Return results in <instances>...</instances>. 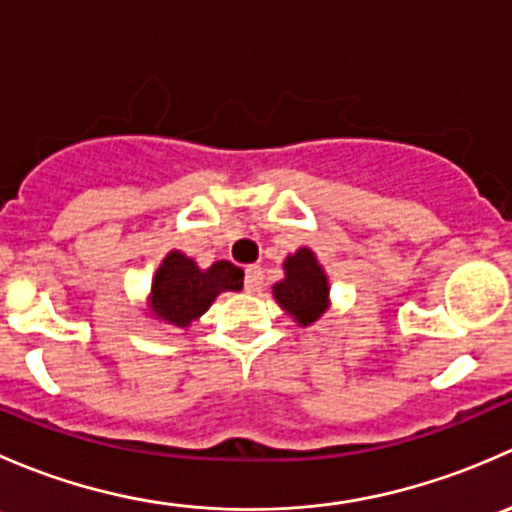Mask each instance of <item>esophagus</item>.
Returning <instances> with one entry per match:
<instances>
[{"instance_id": "34e87169", "label": "esophagus", "mask_w": 512, "mask_h": 512, "mask_svg": "<svg viewBox=\"0 0 512 512\" xmlns=\"http://www.w3.org/2000/svg\"><path fill=\"white\" fill-rule=\"evenodd\" d=\"M262 280H265V275H262V270L257 265H250L245 270V289L250 294H255V292H260L262 289Z\"/></svg>"}]
</instances>
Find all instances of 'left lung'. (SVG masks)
<instances>
[{
  "label": "left lung",
  "mask_w": 512,
  "mask_h": 512,
  "mask_svg": "<svg viewBox=\"0 0 512 512\" xmlns=\"http://www.w3.org/2000/svg\"><path fill=\"white\" fill-rule=\"evenodd\" d=\"M282 270H285V277L272 285L275 302L280 304L282 312L297 322V327H309L332 304L327 272L309 247H299L297 252L287 255Z\"/></svg>",
  "instance_id": "1"
}]
</instances>
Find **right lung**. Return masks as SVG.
Masks as SVG:
<instances>
[{
	"mask_svg": "<svg viewBox=\"0 0 512 512\" xmlns=\"http://www.w3.org/2000/svg\"><path fill=\"white\" fill-rule=\"evenodd\" d=\"M242 277L240 267L227 260L200 270L193 257L170 250L153 275L146 312L168 327L188 329L208 312L220 292H240Z\"/></svg>",
	"mask_w": 512,
	"mask_h": 512,
	"instance_id": "1",
	"label": "right lung"
}]
</instances>
